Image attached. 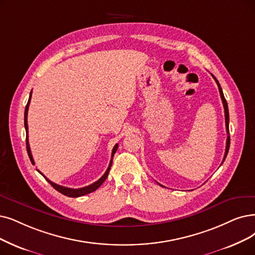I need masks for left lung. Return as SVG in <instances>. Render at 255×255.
Listing matches in <instances>:
<instances>
[{"mask_svg":"<svg viewBox=\"0 0 255 255\" xmlns=\"http://www.w3.org/2000/svg\"><path fill=\"white\" fill-rule=\"evenodd\" d=\"M212 75V74H211ZM212 77L215 78V80H216V83H217V85H218V87H219V91H220V95H221V98H222V103H223V106H224V111H225V124H226V131H227V141H226V149H225V155H224V159H223V162L225 161V159H226V157H227V154H228V150H229V146H230V136H229V111H228V105H227V101H226V99H225V97H224V94H223V91H222V88H221V86H220V84H219V81H218V79L212 75ZM223 162H222V164H223ZM161 185V184H160ZM161 186H163V185H161ZM164 187V186H163Z\"/></svg>","mask_w":255,"mask_h":255,"instance_id":"1","label":"left lung"}]
</instances>
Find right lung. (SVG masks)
Wrapping results in <instances>:
<instances>
[{"label": "right lung", "instance_id": "add662e5", "mask_svg": "<svg viewBox=\"0 0 255 255\" xmlns=\"http://www.w3.org/2000/svg\"><path fill=\"white\" fill-rule=\"evenodd\" d=\"M31 94H32V91L31 92H30V96H29V99H28V103H27V105H26V108H25V116H24V125H25V128H26V147H27V152H28V156H29V158H30V161H31V163L32 164L34 165L35 163H34V160H33V157H32V155H31V150H30V146H29V141H28V124H27V115H28V109H29V104H30V100H31ZM117 148H118V144H116L115 146H114V148H113V150H112V159H111V161H110V164H109V167H108V169H107V171L105 172L104 174V176L101 177L99 180H97L96 182H94L93 184H91V185H88V186H86V187H83V188H68V187H65V186H62V185H57V184H55V183H53L52 181H50L49 179H47L42 172H40L38 169H37V171L39 172L40 175H43L44 176V178L50 183L51 185L53 186V188H55L58 192H60V193H63V195H65V196H67V197H71V198H77V197H81V196H85V195H88V193H91V192H93V191H95L101 184H103V183L106 181V179H107V177H108V175H109V171H110V169H111V166H112V162H113V156H114V154L116 152V150H117Z\"/></svg>", "mask_w": 255, "mask_h": 255}]
</instances>
